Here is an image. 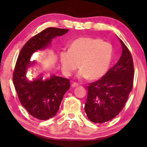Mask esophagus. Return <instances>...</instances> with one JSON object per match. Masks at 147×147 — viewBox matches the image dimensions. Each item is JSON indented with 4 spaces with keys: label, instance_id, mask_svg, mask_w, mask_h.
Listing matches in <instances>:
<instances>
[{
    "label": "esophagus",
    "instance_id": "esophagus-1",
    "mask_svg": "<svg viewBox=\"0 0 147 147\" xmlns=\"http://www.w3.org/2000/svg\"><path fill=\"white\" fill-rule=\"evenodd\" d=\"M79 86V84H78V83H76V82H74V83H73L72 84V87H73V88H75V87H78Z\"/></svg>",
    "mask_w": 147,
    "mask_h": 147
}]
</instances>
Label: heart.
I'll return each instance as SVG.
<instances>
[{"mask_svg": "<svg viewBox=\"0 0 147 147\" xmlns=\"http://www.w3.org/2000/svg\"><path fill=\"white\" fill-rule=\"evenodd\" d=\"M113 56V47L109 42L100 39L81 37L71 44L69 50L59 53L61 70L70 76L80 67L77 74L80 79L92 80L102 77L108 71Z\"/></svg>", "mask_w": 147, "mask_h": 147, "instance_id": "b5f03b06", "label": "heart"}]
</instances>
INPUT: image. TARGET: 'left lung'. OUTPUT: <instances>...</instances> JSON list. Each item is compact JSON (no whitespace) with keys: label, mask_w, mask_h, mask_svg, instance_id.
Instances as JSON below:
<instances>
[{"label":"left lung","mask_w":147,"mask_h":147,"mask_svg":"<svg viewBox=\"0 0 147 147\" xmlns=\"http://www.w3.org/2000/svg\"><path fill=\"white\" fill-rule=\"evenodd\" d=\"M123 52L113 67L88 86L85 112L94 123H103L116 117L123 109L133 88L134 62L129 49L119 38Z\"/></svg>","instance_id":"8db88e82"}]
</instances>
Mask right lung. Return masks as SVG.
<instances>
[{
	"mask_svg": "<svg viewBox=\"0 0 147 147\" xmlns=\"http://www.w3.org/2000/svg\"><path fill=\"white\" fill-rule=\"evenodd\" d=\"M69 31L50 27L32 37L21 50L13 74V82L20 102L26 111L39 120H47L58 112L65 93L70 88L69 80L53 75L45 80L39 76L29 81L27 69L34 63L30 61L35 52L45 49L56 36H63Z\"/></svg>",
	"mask_w": 147,
	"mask_h": 147,
	"instance_id": "add662e5",
	"label": "right lung"
}]
</instances>
